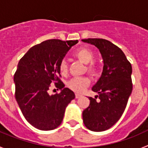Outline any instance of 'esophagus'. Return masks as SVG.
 Segmentation results:
<instances>
[{
  "label": "esophagus",
  "mask_w": 148,
  "mask_h": 148,
  "mask_svg": "<svg viewBox=\"0 0 148 148\" xmlns=\"http://www.w3.org/2000/svg\"><path fill=\"white\" fill-rule=\"evenodd\" d=\"M82 95L80 94H75V99H78V98H80Z\"/></svg>",
  "instance_id": "34e87169"
}]
</instances>
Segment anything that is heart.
<instances>
[{
	"instance_id": "b5f03b06",
	"label": "heart",
	"mask_w": 148,
	"mask_h": 148,
	"mask_svg": "<svg viewBox=\"0 0 148 148\" xmlns=\"http://www.w3.org/2000/svg\"><path fill=\"white\" fill-rule=\"evenodd\" d=\"M74 56L76 58L84 64H87V70L92 75H97L99 71V65L93 61L94 53L90 49L82 47L75 51ZM60 73L63 75H66L68 73V65L66 60L63 59L58 64ZM90 84V79L88 77H77L72 78L67 83L68 88L73 92L81 93L85 90Z\"/></svg>"
}]
</instances>
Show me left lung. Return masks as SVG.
Here are the masks:
<instances>
[{
    "mask_svg": "<svg viewBox=\"0 0 148 148\" xmlns=\"http://www.w3.org/2000/svg\"><path fill=\"white\" fill-rule=\"evenodd\" d=\"M82 41L95 45L104 61L101 76L92 88L99 95L95 99L89 97L90 105L83 111V121L89 130L104 131L119 120L126 108L133 90L132 66L122 50L109 40L88 38Z\"/></svg>",
    "mask_w": 148,
    "mask_h": 148,
    "instance_id": "obj_1",
    "label": "left lung"
}]
</instances>
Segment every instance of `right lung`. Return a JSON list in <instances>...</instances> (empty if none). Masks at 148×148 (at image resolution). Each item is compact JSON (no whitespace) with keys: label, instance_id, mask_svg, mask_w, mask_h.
<instances>
[{"label":"right lung","instance_id":"right-lung-1","mask_svg":"<svg viewBox=\"0 0 148 148\" xmlns=\"http://www.w3.org/2000/svg\"><path fill=\"white\" fill-rule=\"evenodd\" d=\"M75 40L50 39L35 45L21 58L14 75L15 99L24 118L40 130H54L62 122L75 93L60 79L58 64ZM61 90L49 95L51 84Z\"/></svg>","mask_w":148,"mask_h":148}]
</instances>
